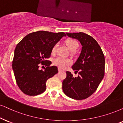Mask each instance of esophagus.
<instances>
[{"instance_id": "1", "label": "esophagus", "mask_w": 123, "mask_h": 123, "mask_svg": "<svg viewBox=\"0 0 123 123\" xmlns=\"http://www.w3.org/2000/svg\"><path fill=\"white\" fill-rule=\"evenodd\" d=\"M58 71H62V70L61 69H60V68H58Z\"/></svg>"}]
</instances>
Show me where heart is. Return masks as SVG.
Here are the masks:
<instances>
[{
  "label": "heart",
  "mask_w": 123,
  "mask_h": 123,
  "mask_svg": "<svg viewBox=\"0 0 123 123\" xmlns=\"http://www.w3.org/2000/svg\"><path fill=\"white\" fill-rule=\"evenodd\" d=\"M67 47L71 52H75L77 49L78 48L79 44L77 41L72 38H68L65 41ZM57 44L54 45L52 48V52L53 53H54L56 52ZM72 63V61L69 58H63V57H58L53 60V63L55 66L59 67L61 69H65L67 67Z\"/></svg>",
  "instance_id": "obj_1"
}]
</instances>
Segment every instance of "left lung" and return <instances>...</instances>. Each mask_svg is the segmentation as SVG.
Instances as JSON below:
<instances>
[{"mask_svg": "<svg viewBox=\"0 0 123 123\" xmlns=\"http://www.w3.org/2000/svg\"><path fill=\"white\" fill-rule=\"evenodd\" d=\"M66 33L69 37L78 40L82 47L80 56L72 66L75 73L79 72V75L74 77L71 72L66 71L62 89L65 95L70 98L82 100L91 96L103 80L105 55L97 41L87 34Z\"/></svg>", "mask_w": 123, "mask_h": 123, "instance_id": "8db88e82", "label": "left lung"}]
</instances>
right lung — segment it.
Masks as SVG:
<instances>
[{"label":"right lung","instance_id":"1","mask_svg":"<svg viewBox=\"0 0 123 123\" xmlns=\"http://www.w3.org/2000/svg\"><path fill=\"white\" fill-rule=\"evenodd\" d=\"M63 36H66L63 32L37 31L28 34L17 45L12 69L17 85L25 94L35 96L43 92L47 80L58 73L57 67L49 66L52 62L46 60ZM40 63L47 66L43 71L38 69Z\"/></svg>","mask_w":123,"mask_h":123}]
</instances>
